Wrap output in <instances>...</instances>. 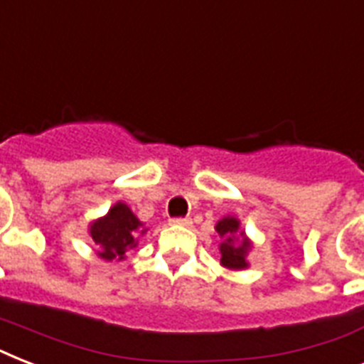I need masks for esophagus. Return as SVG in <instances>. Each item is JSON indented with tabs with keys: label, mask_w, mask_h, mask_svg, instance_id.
Masks as SVG:
<instances>
[{
	"label": "esophagus",
	"mask_w": 364,
	"mask_h": 364,
	"mask_svg": "<svg viewBox=\"0 0 364 364\" xmlns=\"http://www.w3.org/2000/svg\"><path fill=\"white\" fill-rule=\"evenodd\" d=\"M171 225H179V227H188L191 225V219L188 217H173V219H170Z\"/></svg>",
	"instance_id": "esophagus-1"
}]
</instances>
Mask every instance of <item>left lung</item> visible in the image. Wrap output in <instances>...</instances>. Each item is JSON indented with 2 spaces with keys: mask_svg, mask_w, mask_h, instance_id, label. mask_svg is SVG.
Masks as SVG:
<instances>
[{
  "mask_svg": "<svg viewBox=\"0 0 364 364\" xmlns=\"http://www.w3.org/2000/svg\"><path fill=\"white\" fill-rule=\"evenodd\" d=\"M240 223L234 217H225L223 221L217 223V232L221 238H227L221 243V264L232 270H242L247 266L245 253L249 251V242L245 238L242 243L234 242V234L238 232ZM243 236V234H242Z\"/></svg>",
  "mask_w": 364,
  "mask_h": 364,
  "instance_id": "1",
  "label": "left lung"
}]
</instances>
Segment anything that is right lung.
Listing matches in <instances>:
<instances>
[{
    "label": "right lung",
    "mask_w": 364,
    "mask_h": 364,
    "mask_svg": "<svg viewBox=\"0 0 364 364\" xmlns=\"http://www.w3.org/2000/svg\"><path fill=\"white\" fill-rule=\"evenodd\" d=\"M145 230L126 204L113 205L109 213L90 227V236L100 245V257L105 260L124 259L128 249L136 247V238Z\"/></svg>",
    "instance_id": "right-lung-1"
}]
</instances>
